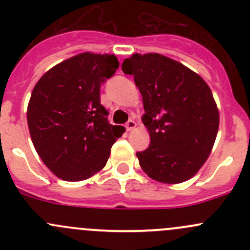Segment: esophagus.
I'll use <instances>...</instances> for the list:
<instances>
[{"instance_id": "obj_1", "label": "esophagus", "mask_w": 250, "mask_h": 250, "mask_svg": "<svg viewBox=\"0 0 250 250\" xmlns=\"http://www.w3.org/2000/svg\"><path fill=\"white\" fill-rule=\"evenodd\" d=\"M135 122L133 120H129L127 123H125V129L127 130H133L135 128Z\"/></svg>"}]
</instances>
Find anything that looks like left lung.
<instances>
[{
  "label": "left lung",
  "instance_id": "1",
  "mask_svg": "<svg viewBox=\"0 0 250 250\" xmlns=\"http://www.w3.org/2000/svg\"><path fill=\"white\" fill-rule=\"evenodd\" d=\"M122 71L133 75L143 97L150 145L137 152L153 180L179 184L192 178L208 158L219 128L215 100L200 75L157 54H133Z\"/></svg>",
  "mask_w": 250,
  "mask_h": 250
}]
</instances>
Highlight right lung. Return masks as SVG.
Here are the masks:
<instances>
[{"label": "right lung", "mask_w": 250, "mask_h": 250, "mask_svg": "<svg viewBox=\"0 0 250 250\" xmlns=\"http://www.w3.org/2000/svg\"><path fill=\"white\" fill-rule=\"evenodd\" d=\"M112 54L82 53L40 78L27 105L32 144L58 178L80 181L105 167L122 125L107 121L100 87L118 69Z\"/></svg>", "instance_id": "right-lung-1"}]
</instances>
